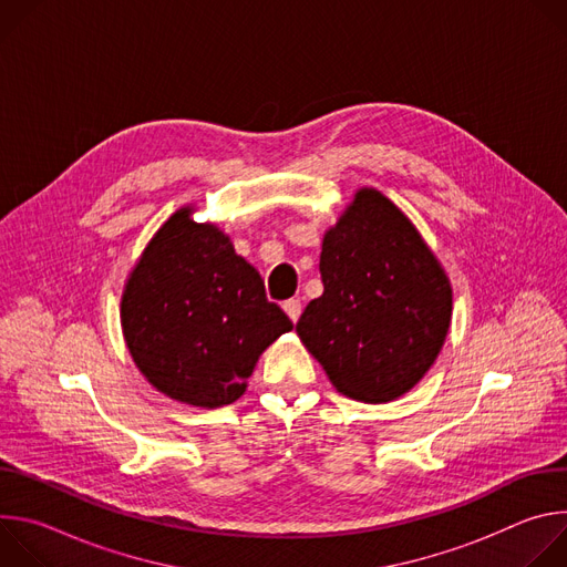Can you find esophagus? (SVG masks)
Segmentation results:
<instances>
[{
	"instance_id": "esophagus-1",
	"label": "esophagus",
	"mask_w": 567,
	"mask_h": 567,
	"mask_svg": "<svg viewBox=\"0 0 567 567\" xmlns=\"http://www.w3.org/2000/svg\"><path fill=\"white\" fill-rule=\"evenodd\" d=\"M282 309L287 311V316H289L293 322H298V318H300V313H302V302H300L298 298H289V300H285Z\"/></svg>"
}]
</instances>
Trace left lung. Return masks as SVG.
I'll use <instances>...</instances> for the list:
<instances>
[{"mask_svg":"<svg viewBox=\"0 0 567 567\" xmlns=\"http://www.w3.org/2000/svg\"><path fill=\"white\" fill-rule=\"evenodd\" d=\"M318 269L326 291L305 307L296 332L332 385L363 403L413 390L453 313L451 280L417 226L363 186L322 235Z\"/></svg>","mask_w":567,"mask_h":567,"instance_id":"left-lung-1","label":"left lung"}]
</instances>
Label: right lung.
<instances>
[{
	"instance_id": "add662e5",
	"label": "right lung",
	"mask_w": 567,
	"mask_h": 567,
	"mask_svg": "<svg viewBox=\"0 0 567 567\" xmlns=\"http://www.w3.org/2000/svg\"><path fill=\"white\" fill-rule=\"evenodd\" d=\"M193 215L182 206L145 245L123 287L121 328L152 388L210 411L247 392L260 354L293 322L230 237Z\"/></svg>"
}]
</instances>
